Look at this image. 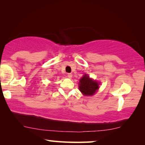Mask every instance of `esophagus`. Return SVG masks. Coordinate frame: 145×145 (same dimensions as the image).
Returning <instances> with one entry per match:
<instances>
[{
    "label": "esophagus",
    "mask_w": 145,
    "mask_h": 145,
    "mask_svg": "<svg viewBox=\"0 0 145 145\" xmlns=\"http://www.w3.org/2000/svg\"><path fill=\"white\" fill-rule=\"evenodd\" d=\"M67 76H68L69 78H71L72 77V74H71V73H69V74H67Z\"/></svg>",
    "instance_id": "1"
}]
</instances>
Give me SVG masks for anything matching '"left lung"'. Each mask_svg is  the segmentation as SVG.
<instances>
[{"label": "left lung", "mask_w": 145, "mask_h": 145, "mask_svg": "<svg viewBox=\"0 0 145 145\" xmlns=\"http://www.w3.org/2000/svg\"><path fill=\"white\" fill-rule=\"evenodd\" d=\"M79 90L84 96H93L98 90L100 83L85 74L79 81Z\"/></svg>", "instance_id": "8db88e82"}]
</instances>
